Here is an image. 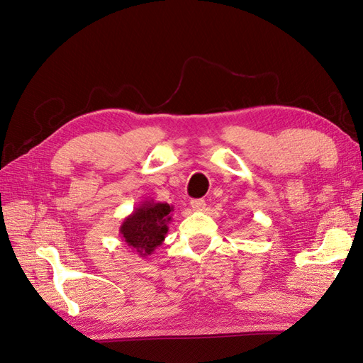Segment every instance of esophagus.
<instances>
[{"label":"esophagus","instance_id":"obj_1","mask_svg":"<svg viewBox=\"0 0 363 363\" xmlns=\"http://www.w3.org/2000/svg\"><path fill=\"white\" fill-rule=\"evenodd\" d=\"M191 207L194 208V211H204L206 201H204L203 199H200V200H192V201H191Z\"/></svg>","mask_w":363,"mask_h":363}]
</instances>
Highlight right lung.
Instances as JSON below:
<instances>
[{"label":"right lung","instance_id":"add662e5","mask_svg":"<svg viewBox=\"0 0 363 363\" xmlns=\"http://www.w3.org/2000/svg\"><path fill=\"white\" fill-rule=\"evenodd\" d=\"M172 211L174 207L168 203H156L155 200L142 201L133 212L124 218L119 227V235L135 255L148 257L163 244L168 233V224L172 221Z\"/></svg>","mask_w":363,"mask_h":363}]
</instances>
